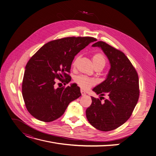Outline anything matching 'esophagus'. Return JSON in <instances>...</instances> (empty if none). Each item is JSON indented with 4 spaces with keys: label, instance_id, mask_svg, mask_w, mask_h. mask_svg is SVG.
<instances>
[{
    "label": "esophagus",
    "instance_id": "34e87169",
    "mask_svg": "<svg viewBox=\"0 0 156 156\" xmlns=\"http://www.w3.org/2000/svg\"><path fill=\"white\" fill-rule=\"evenodd\" d=\"M81 94H82V96H85L86 95V93L83 90H81Z\"/></svg>",
    "mask_w": 156,
    "mask_h": 156
}]
</instances>
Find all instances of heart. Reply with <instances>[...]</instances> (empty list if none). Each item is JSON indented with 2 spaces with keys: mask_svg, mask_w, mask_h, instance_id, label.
<instances>
[{
  "mask_svg": "<svg viewBox=\"0 0 156 156\" xmlns=\"http://www.w3.org/2000/svg\"><path fill=\"white\" fill-rule=\"evenodd\" d=\"M79 58L80 57L78 56L74 60V61L72 64L73 67H75L76 66ZM92 62L95 68H96V67H100V68L103 69L106 63V57L102 53H95L92 57ZM74 81H75V82L81 88H82L83 89H89V87H90L94 84V81L93 80L83 75H80L76 76L75 79H74Z\"/></svg>",
  "mask_w": 156,
  "mask_h": 156,
  "instance_id": "1",
  "label": "heart"
}]
</instances>
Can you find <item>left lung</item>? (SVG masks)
Here are the masks:
<instances>
[{
	"instance_id": "left-lung-1",
	"label": "left lung",
	"mask_w": 156,
	"mask_h": 156,
	"mask_svg": "<svg viewBox=\"0 0 156 156\" xmlns=\"http://www.w3.org/2000/svg\"><path fill=\"white\" fill-rule=\"evenodd\" d=\"M92 46L101 48L111 67L106 80L92 89L101 97L100 99L91 97L92 102L86 110V116L97 129L110 131L130 118L139 99L138 75L123 52L103 41H98ZM105 94L108 99L102 103L101 99Z\"/></svg>"
}]
</instances>
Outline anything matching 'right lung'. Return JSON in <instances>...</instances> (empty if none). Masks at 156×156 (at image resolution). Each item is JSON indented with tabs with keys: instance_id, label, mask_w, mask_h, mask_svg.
I'll return each instance as SVG.
<instances>
[{
	"instance_id": "1",
	"label": "right lung",
	"mask_w": 156,
	"mask_h": 156,
	"mask_svg": "<svg viewBox=\"0 0 156 156\" xmlns=\"http://www.w3.org/2000/svg\"><path fill=\"white\" fill-rule=\"evenodd\" d=\"M96 40L92 37L53 40L30 58L25 66L22 96L31 115L46 122H52L62 115L71 101L81 96L80 89L76 83L55 89V79L68 83L71 80L68 73L74 57Z\"/></svg>"
}]
</instances>
